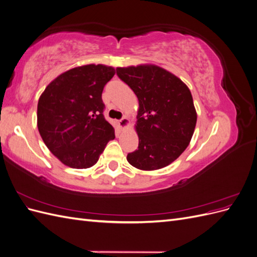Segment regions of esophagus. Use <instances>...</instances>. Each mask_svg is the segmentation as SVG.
Masks as SVG:
<instances>
[{
	"mask_svg": "<svg viewBox=\"0 0 257 257\" xmlns=\"http://www.w3.org/2000/svg\"><path fill=\"white\" fill-rule=\"evenodd\" d=\"M118 123H119V125L121 126V127H126L128 124H130V120L126 118V116H123L122 119H120L119 121H118Z\"/></svg>",
	"mask_w": 257,
	"mask_h": 257,
	"instance_id": "1",
	"label": "esophagus"
}]
</instances>
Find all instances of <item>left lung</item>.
Returning a JSON list of instances; mask_svg holds the SVG:
<instances>
[{
	"instance_id": "1",
	"label": "left lung",
	"mask_w": 257,
	"mask_h": 257,
	"mask_svg": "<svg viewBox=\"0 0 257 257\" xmlns=\"http://www.w3.org/2000/svg\"><path fill=\"white\" fill-rule=\"evenodd\" d=\"M116 75L138 98V149L127 162L142 170L169 165L189 146L197 113L191 91L181 79L157 65L118 67Z\"/></svg>"
}]
</instances>
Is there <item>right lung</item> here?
<instances>
[{"instance_id":"right-lung-1","label":"right lung","mask_w":257,"mask_h":257,"mask_svg":"<svg viewBox=\"0 0 257 257\" xmlns=\"http://www.w3.org/2000/svg\"><path fill=\"white\" fill-rule=\"evenodd\" d=\"M114 68L89 64L69 69L52 80L38 99L37 127L51 153L64 165L92 167L114 130L104 118L102 93Z\"/></svg>"}]
</instances>
